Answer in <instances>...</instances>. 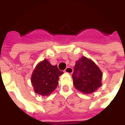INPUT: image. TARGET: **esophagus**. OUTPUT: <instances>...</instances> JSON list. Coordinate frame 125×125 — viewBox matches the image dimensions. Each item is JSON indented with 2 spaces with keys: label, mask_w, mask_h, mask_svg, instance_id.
<instances>
[{
  "label": "esophagus",
  "mask_w": 125,
  "mask_h": 125,
  "mask_svg": "<svg viewBox=\"0 0 125 125\" xmlns=\"http://www.w3.org/2000/svg\"><path fill=\"white\" fill-rule=\"evenodd\" d=\"M64 72L71 74V73H72V72H73V69L72 68H70V67H68V68H66L65 70H64Z\"/></svg>",
  "instance_id": "34e87169"
}]
</instances>
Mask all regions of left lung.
<instances>
[{"mask_svg": "<svg viewBox=\"0 0 125 125\" xmlns=\"http://www.w3.org/2000/svg\"><path fill=\"white\" fill-rule=\"evenodd\" d=\"M72 74L74 87L83 94H91L102 85V72L90 59L82 57L76 62Z\"/></svg>", "mask_w": 125, "mask_h": 125, "instance_id": "1", "label": "left lung"}]
</instances>
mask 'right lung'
<instances>
[{"label":"right lung","mask_w":125,"mask_h":125,"mask_svg":"<svg viewBox=\"0 0 125 125\" xmlns=\"http://www.w3.org/2000/svg\"><path fill=\"white\" fill-rule=\"evenodd\" d=\"M63 73L57 65H52L46 59L40 62L31 75V84L35 92L43 96H49L57 88L59 77Z\"/></svg>","instance_id":"add662e5"}]
</instances>
